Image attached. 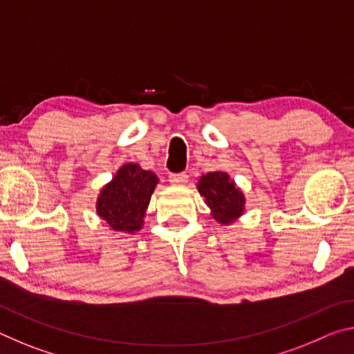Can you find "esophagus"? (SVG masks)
Masks as SVG:
<instances>
[{
    "label": "esophagus",
    "instance_id": "1",
    "mask_svg": "<svg viewBox=\"0 0 354 354\" xmlns=\"http://www.w3.org/2000/svg\"><path fill=\"white\" fill-rule=\"evenodd\" d=\"M169 181L175 185H183L189 181L187 173H171L169 176Z\"/></svg>",
    "mask_w": 354,
    "mask_h": 354
}]
</instances>
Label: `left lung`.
Listing matches in <instances>:
<instances>
[{
    "label": "left lung",
    "instance_id": "left-lung-1",
    "mask_svg": "<svg viewBox=\"0 0 354 354\" xmlns=\"http://www.w3.org/2000/svg\"><path fill=\"white\" fill-rule=\"evenodd\" d=\"M200 195L221 225H231L245 212V195L226 171H209L196 184Z\"/></svg>",
    "mask_w": 354,
    "mask_h": 354
}]
</instances>
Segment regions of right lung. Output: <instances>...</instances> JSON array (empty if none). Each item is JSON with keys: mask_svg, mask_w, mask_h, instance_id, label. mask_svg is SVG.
<instances>
[{"mask_svg": "<svg viewBox=\"0 0 354 354\" xmlns=\"http://www.w3.org/2000/svg\"><path fill=\"white\" fill-rule=\"evenodd\" d=\"M159 178L139 164L122 165L101 189L97 200V214L113 231L134 234L140 231L147 207Z\"/></svg>", "mask_w": 354, "mask_h": 354, "instance_id": "add662e5", "label": "right lung"}]
</instances>
